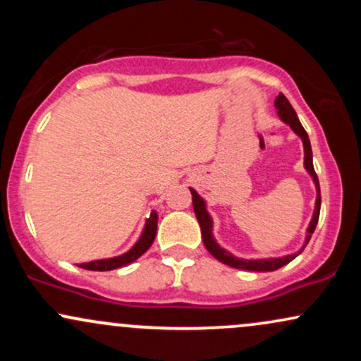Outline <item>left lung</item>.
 I'll list each match as a JSON object with an SVG mask.
<instances>
[{
  "instance_id": "obj_1",
  "label": "left lung",
  "mask_w": 361,
  "mask_h": 361,
  "mask_svg": "<svg viewBox=\"0 0 361 361\" xmlns=\"http://www.w3.org/2000/svg\"><path fill=\"white\" fill-rule=\"evenodd\" d=\"M275 106L279 110L280 118L283 120L285 123H288L292 127V130L295 132L297 135L302 139L304 142V166L309 171V175L312 176L314 183H316L317 188V198H316V210H314V217L312 221L309 224V229H307V238H305V244L304 247L307 246L310 235H312L314 229H316L317 221H319V212H321V190H319V180L316 171H314V164H312V149H310V142H309V135L305 132V128L302 127L299 117H297L295 110L292 109L290 102L285 98L283 93H280L275 100ZM192 192V200H193V210L195 215H197V221L200 224V229H202V239H204L205 247L209 250L210 255L214 256L215 259H219L224 264H229L233 268H241V270H251V271H273V270H279V268L285 267V264L290 263L297 255H288V256H281V258H268V259H241V258H235V256L231 255L229 251H226L224 247L219 246L215 243L214 235H212V219H210L209 212L205 209V202L204 198L200 197L193 188H190Z\"/></svg>"
}]
</instances>
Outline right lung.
Wrapping results in <instances>:
<instances>
[{
  "mask_svg": "<svg viewBox=\"0 0 361 361\" xmlns=\"http://www.w3.org/2000/svg\"><path fill=\"white\" fill-rule=\"evenodd\" d=\"M156 231H157V214L152 212L151 217L147 219L146 227H144L142 231V235H140V239L135 243V246L132 247L130 251H127L126 255L122 256H117V258L90 261V263H82L80 267L91 271H110V270H115V268L127 267V264H130L132 261L137 259L139 256H142L144 252L151 247V244L156 238Z\"/></svg>",
  "mask_w": 361,
  "mask_h": 361,
  "instance_id": "right-lung-1",
  "label": "right lung"
}]
</instances>
